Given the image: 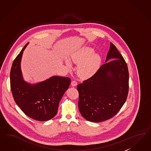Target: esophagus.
I'll use <instances>...</instances> for the list:
<instances>
[{
	"label": "esophagus",
	"instance_id": "34e87169",
	"mask_svg": "<svg viewBox=\"0 0 151 151\" xmlns=\"http://www.w3.org/2000/svg\"><path fill=\"white\" fill-rule=\"evenodd\" d=\"M71 85L73 86H76L77 85V84H78V82H77V81H76V80H73L72 82H71Z\"/></svg>",
	"mask_w": 151,
	"mask_h": 151
}]
</instances>
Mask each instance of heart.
I'll return each mask as SVG.
<instances>
[{"mask_svg": "<svg viewBox=\"0 0 151 151\" xmlns=\"http://www.w3.org/2000/svg\"><path fill=\"white\" fill-rule=\"evenodd\" d=\"M73 61L79 64L78 73L82 78H88L93 75L99 68L101 59L98 54L94 53V50L90 47L82 48L72 57ZM67 65H71L69 60H66Z\"/></svg>", "mask_w": 151, "mask_h": 151, "instance_id": "heart-1", "label": "heart"}]
</instances>
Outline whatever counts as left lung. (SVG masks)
<instances>
[{"label": "left lung", "mask_w": 151, "mask_h": 151, "mask_svg": "<svg viewBox=\"0 0 151 151\" xmlns=\"http://www.w3.org/2000/svg\"><path fill=\"white\" fill-rule=\"evenodd\" d=\"M106 62L92 76L77 87L80 112L92 122L113 118L122 108L128 95L127 65L111 42Z\"/></svg>", "instance_id": "8db88e82"}]
</instances>
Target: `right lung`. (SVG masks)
Listing matches in <instances>:
<instances>
[{"label":"right lung","instance_id":"1","mask_svg":"<svg viewBox=\"0 0 151 151\" xmlns=\"http://www.w3.org/2000/svg\"><path fill=\"white\" fill-rule=\"evenodd\" d=\"M25 45L13 61L10 71V87L14 101L26 115L38 121L53 118L59 102L71 83L69 78L53 76L45 81L31 85L24 81L20 63Z\"/></svg>","mask_w":151,"mask_h":151}]
</instances>
